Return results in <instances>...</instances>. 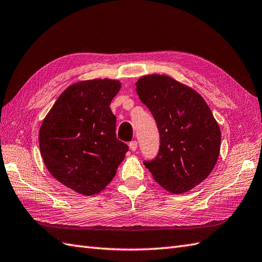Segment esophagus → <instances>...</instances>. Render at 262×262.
I'll use <instances>...</instances> for the list:
<instances>
[{"label":"esophagus","instance_id":"obj_1","mask_svg":"<svg viewBox=\"0 0 262 262\" xmlns=\"http://www.w3.org/2000/svg\"><path fill=\"white\" fill-rule=\"evenodd\" d=\"M129 147H130V150L131 151H136L137 148H138V142L137 141H131L129 143Z\"/></svg>","mask_w":262,"mask_h":262}]
</instances>
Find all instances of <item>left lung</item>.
Instances as JSON below:
<instances>
[{
	"label": "left lung",
	"mask_w": 262,
	"mask_h": 262,
	"mask_svg": "<svg viewBox=\"0 0 262 262\" xmlns=\"http://www.w3.org/2000/svg\"><path fill=\"white\" fill-rule=\"evenodd\" d=\"M136 86L160 133L158 156L144 166L162 188L171 194L186 193L216 165L220 125L199 93L168 75H144Z\"/></svg>",
	"instance_id": "1"
}]
</instances>
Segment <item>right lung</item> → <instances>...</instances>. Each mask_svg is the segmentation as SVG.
Segmentation results:
<instances>
[{"instance_id":"add662e5","label":"right lung","mask_w":262,"mask_h":262,"mask_svg":"<svg viewBox=\"0 0 262 262\" xmlns=\"http://www.w3.org/2000/svg\"><path fill=\"white\" fill-rule=\"evenodd\" d=\"M118 79L80 80L63 91L39 130L40 154L58 182L78 194H98L111 183L127 151L115 136L110 108Z\"/></svg>"}]
</instances>
